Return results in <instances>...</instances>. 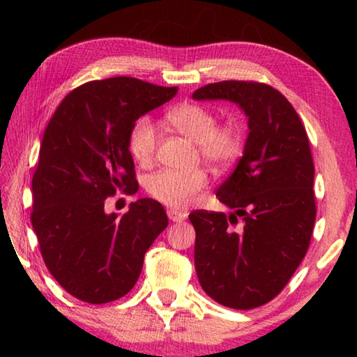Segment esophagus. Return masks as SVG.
I'll list each match as a JSON object with an SVG mask.
<instances>
[{"instance_id": "obj_1", "label": "esophagus", "mask_w": 357, "mask_h": 357, "mask_svg": "<svg viewBox=\"0 0 357 357\" xmlns=\"http://www.w3.org/2000/svg\"><path fill=\"white\" fill-rule=\"evenodd\" d=\"M167 214H168V219L172 222H183L185 219L184 213H179V211H174V209H168Z\"/></svg>"}]
</instances>
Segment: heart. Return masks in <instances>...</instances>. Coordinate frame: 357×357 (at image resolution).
<instances>
[{
  "label": "heart",
  "instance_id": "obj_1",
  "mask_svg": "<svg viewBox=\"0 0 357 357\" xmlns=\"http://www.w3.org/2000/svg\"><path fill=\"white\" fill-rule=\"evenodd\" d=\"M167 124L179 134L195 142L197 155L217 170L233 164L243 153L244 130L236 121L217 124L213 110L200 104H181L165 113ZM129 151L142 167L154 162L157 130L148 118L138 119L129 134ZM208 184L203 168L190 172L160 170L146 181V192L165 206L185 209Z\"/></svg>",
  "mask_w": 357,
  "mask_h": 357
}]
</instances>
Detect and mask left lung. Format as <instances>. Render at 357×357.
<instances>
[{
  "instance_id": "8db88e82",
  "label": "left lung",
  "mask_w": 357,
  "mask_h": 357,
  "mask_svg": "<svg viewBox=\"0 0 357 357\" xmlns=\"http://www.w3.org/2000/svg\"><path fill=\"white\" fill-rule=\"evenodd\" d=\"M192 98L236 102L249 118L244 155L215 192L234 213L197 209L189 219L204 293L229 309H255L285 288L310 245L317 203L309 137L285 96L266 83H209Z\"/></svg>"
}]
</instances>
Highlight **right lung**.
I'll use <instances>...</instances> for the list:
<instances>
[{
    "instance_id": "right-lung-1",
    "label": "right lung",
    "mask_w": 357,
    "mask_h": 357,
    "mask_svg": "<svg viewBox=\"0 0 357 357\" xmlns=\"http://www.w3.org/2000/svg\"><path fill=\"white\" fill-rule=\"evenodd\" d=\"M176 93L132 77L93 80L66 96L47 126L33 174L31 223L47 269L77 299L105 304L128 294L144 253L168 225L153 198L132 203L123 217L104 206L116 192L138 190L129 134Z\"/></svg>"
}]
</instances>
